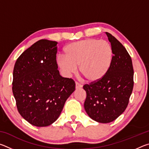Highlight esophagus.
Listing matches in <instances>:
<instances>
[{"mask_svg":"<svg viewBox=\"0 0 149 149\" xmlns=\"http://www.w3.org/2000/svg\"><path fill=\"white\" fill-rule=\"evenodd\" d=\"M81 87H82V85L79 84V83L75 82V88H76V89H79Z\"/></svg>","mask_w":149,"mask_h":149,"instance_id":"34e87169","label":"esophagus"}]
</instances>
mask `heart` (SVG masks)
<instances>
[{"label": "heart", "instance_id": "b5f03b06", "mask_svg": "<svg viewBox=\"0 0 149 149\" xmlns=\"http://www.w3.org/2000/svg\"><path fill=\"white\" fill-rule=\"evenodd\" d=\"M65 57L58 56L57 64L64 74L70 76L79 66L81 74L89 82L102 79L109 71L113 51L108 42L87 39L73 42L64 49Z\"/></svg>", "mask_w": 149, "mask_h": 149}]
</instances>
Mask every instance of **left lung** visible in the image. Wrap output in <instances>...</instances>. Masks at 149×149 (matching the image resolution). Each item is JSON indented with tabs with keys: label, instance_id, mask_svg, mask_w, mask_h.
Segmentation results:
<instances>
[{
	"label": "left lung",
	"instance_id": "left-lung-1",
	"mask_svg": "<svg viewBox=\"0 0 149 149\" xmlns=\"http://www.w3.org/2000/svg\"><path fill=\"white\" fill-rule=\"evenodd\" d=\"M113 51L107 74L97 82L84 85L87 97L84 108L93 120L110 123L127 108L133 88L132 60L127 50L109 33L106 32Z\"/></svg>",
	"mask_w": 149,
	"mask_h": 149
}]
</instances>
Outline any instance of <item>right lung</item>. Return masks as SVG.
I'll return each mask as SVG.
<instances>
[{
  "instance_id": "right-lung-1",
  "label": "right lung",
  "mask_w": 149,
  "mask_h": 149,
  "mask_svg": "<svg viewBox=\"0 0 149 149\" xmlns=\"http://www.w3.org/2000/svg\"><path fill=\"white\" fill-rule=\"evenodd\" d=\"M57 43L39 40L25 50L14 65L12 92L17 110L37 127L54 122L75 89L74 80L60 75Z\"/></svg>"
}]
</instances>
